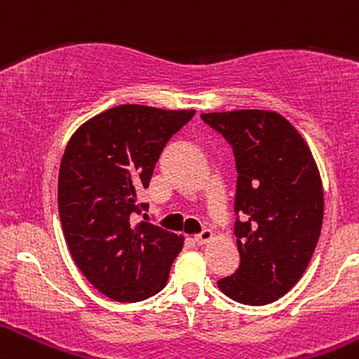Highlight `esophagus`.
Wrapping results in <instances>:
<instances>
[{
  "instance_id": "34e87169",
  "label": "esophagus",
  "mask_w": 359,
  "mask_h": 359,
  "mask_svg": "<svg viewBox=\"0 0 359 359\" xmlns=\"http://www.w3.org/2000/svg\"><path fill=\"white\" fill-rule=\"evenodd\" d=\"M212 239H214V233H212L210 228H205V230H203L201 233H198V236L194 237V241L198 244H207L208 241H212Z\"/></svg>"
}]
</instances>
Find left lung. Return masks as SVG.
Segmentation results:
<instances>
[{"mask_svg":"<svg viewBox=\"0 0 359 359\" xmlns=\"http://www.w3.org/2000/svg\"><path fill=\"white\" fill-rule=\"evenodd\" d=\"M224 136L237 167L241 264L217 280L236 302L264 306L286 294L309 264L323 221L318 167L300 133L275 111L203 113Z\"/></svg>","mask_w":359,"mask_h":359,"instance_id":"obj_1","label":"left lung"}]
</instances>
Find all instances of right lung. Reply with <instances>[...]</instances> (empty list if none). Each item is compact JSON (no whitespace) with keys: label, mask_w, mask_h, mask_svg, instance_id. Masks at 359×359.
Wrapping results in <instances>:
<instances>
[{"label":"right lung","mask_w":359,"mask_h":359,"mask_svg":"<svg viewBox=\"0 0 359 359\" xmlns=\"http://www.w3.org/2000/svg\"><path fill=\"white\" fill-rule=\"evenodd\" d=\"M194 109L123 104L75 131L59 169V215L69 253L88 280L116 302H140L169 280L183 237L136 215L154 165Z\"/></svg>","instance_id":"1"}]
</instances>
